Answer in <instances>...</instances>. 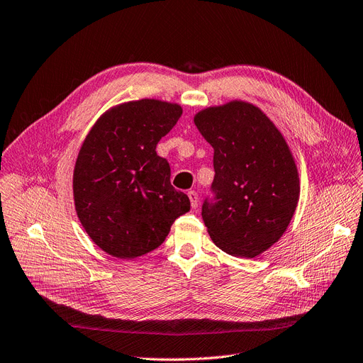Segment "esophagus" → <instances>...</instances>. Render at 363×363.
I'll return each instance as SVG.
<instances>
[{
    "mask_svg": "<svg viewBox=\"0 0 363 363\" xmlns=\"http://www.w3.org/2000/svg\"><path fill=\"white\" fill-rule=\"evenodd\" d=\"M188 197H190L191 208L196 209L199 206V194L196 191H188Z\"/></svg>",
    "mask_w": 363,
    "mask_h": 363,
    "instance_id": "obj_1",
    "label": "esophagus"
}]
</instances>
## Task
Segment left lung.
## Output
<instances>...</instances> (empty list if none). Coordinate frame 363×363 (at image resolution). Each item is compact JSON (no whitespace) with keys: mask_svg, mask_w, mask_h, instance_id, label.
<instances>
[{"mask_svg":"<svg viewBox=\"0 0 363 363\" xmlns=\"http://www.w3.org/2000/svg\"><path fill=\"white\" fill-rule=\"evenodd\" d=\"M213 148L215 203L201 216L213 243L255 258L286 231L299 199V177L286 139L261 109L245 101L204 108L194 116Z\"/></svg>","mask_w":363,"mask_h":363,"instance_id":"1","label":"left lung"}]
</instances>
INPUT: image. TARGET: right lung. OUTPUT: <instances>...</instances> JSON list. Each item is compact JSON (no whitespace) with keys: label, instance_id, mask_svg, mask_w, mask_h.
<instances>
[{"label":"right lung","instance_id":"right-lung-1","mask_svg":"<svg viewBox=\"0 0 363 363\" xmlns=\"http://www.w3.org/2000/svg\"><path fill=\"white\" fill-rule=\"evenodd\" d=\"M182 114L178 104L139 99L109 108L78 152L72 190L77 216L108 255L130 259L159 247L190 199L170 185L155 147Z\"/></svg>","mask_w":363,"mask_h":363}]
</instances>
